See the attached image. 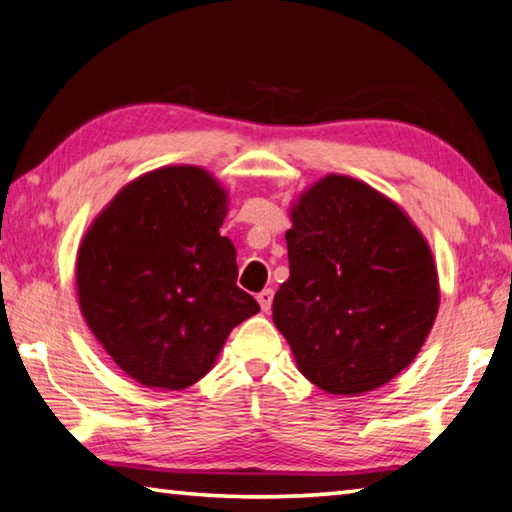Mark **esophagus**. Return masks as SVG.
I'll return each mask as SVG.
<instances>
[{
	"label": "esophagus",
	"instance_id": "esophagus-1",
	"mask_svg": "<svg viewBox=\"0 0 512 512\" xmlns=\"http://www.w3.org/2000/svg\"><path fill=\"white\" fill-rule=\"evenodd\" d=\"M257 302L259 307H262V311H271V305H273V289H264L257 293Z\"/></svg>",
	"mask_w": 512,
	"mask_h": 512
}]
</instances>
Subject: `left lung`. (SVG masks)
<instances>
[{"label":"left lung","mask_w":512,"mask_h":512,"mask_svg":"<svg viewBox=\"0 0 512 512\" xmlns=\"http://www.w3.org/2000/svg\"><path fill=\"white\" fill-rule=\"evenodd\" d=\"M291 221L273 323L311 384L375 391L418 357L436 320L429 244L391 198L336 173L298 198Z\"/></svg>","instance_id":"left-lung-1"}]
</instances>
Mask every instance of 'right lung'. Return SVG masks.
<instances>
[{
    "label": "right lung",
    "mask_w": 512,
    "mask_h": 512,
    "mask_svg": "<svg viewBox=\"0 0 512 512\" xmlns=\"http://www.w3.org/2000/svg\"><path fill=\"white\" fill-rule=\"evenodd\" d=\"M228 194L201 167L144 173L85 232L76 259L83 318L140 384L183 391L228 334L259 311L237 287V250L219 228Z\"/></svg>",
    "instance_id": "right-lung-1"
}]
</instances>
